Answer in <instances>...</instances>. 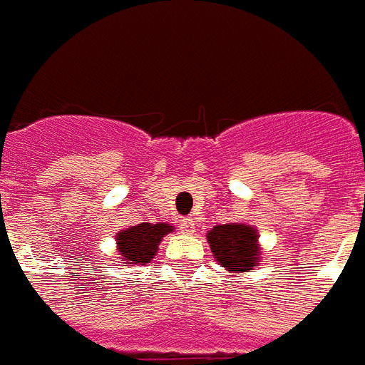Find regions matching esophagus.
<instances>
[{"label":"esophagus","instance_id":"esophagus-1","mask_svg":"<svg viewBox=\"0 0 365 365\" xmlns=\"http://www.w3.org/2000/svg\"><path fill=\"white\" fill-rule=\"evenodd\" d=\"M180 230L187 234L195 232V221L191 217H182L180 219Z\"/></svg>","mask_w":365,"mask_h":365}]
</instances>
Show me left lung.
Returning <instances> with one entry per match:
<instances>
[{"label": "left lung", "instance_id": "obj_1", "mask_svg": "<svg viewBox=\"0 0 365 365\" xmlns=\"http://www.w3.org/2000/svg\"><path fill=\"white\" fill-rule=\"evenodd\" d=\"M206 238L215 260L232 274L250 272L260 260L259 236L251 225H217Z\"/></svg>", "mask_w": 365, "mask_h": 365}]
</instances>
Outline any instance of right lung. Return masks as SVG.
Wrapping results in <instances>:
<instances>
[{
    "label": "right lung",
    "mask_w": 365,
    "mask_h": 365,
    "mask_svg": "<svg viewBox=\"0 0 365 365\" xmlns=\"http://www.w3.org/2000/svg\"><path fill=\"white\" fill-rule=\"evenodd\" d=\"M168 223H140L115 234L118 253L125 264H146L157 255L161 240L173 232Z\"/></svg>",
    "instance_id": "1"
}]
</instances>
